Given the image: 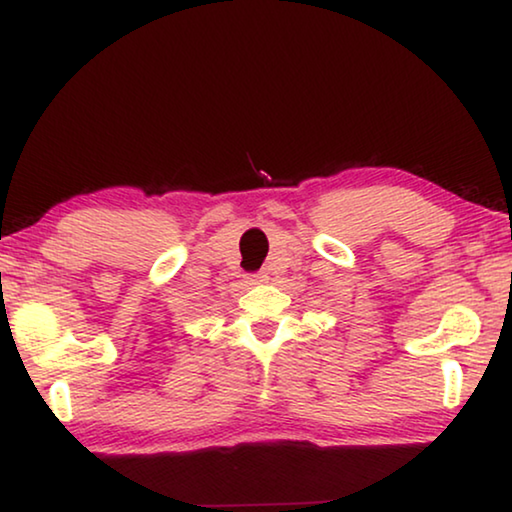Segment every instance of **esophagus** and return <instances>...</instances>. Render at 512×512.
Returning a JSON list of instances; mask_svg holds the SVG:
<instances>
[{"mask_svg":"<svg viewBox=\"0 0 512 512\" xmlns=\"http://www.w3.org/2000/svg\"><path fill=\"white\" fill-rule=\"evenodd\" d=\"M251 284H263V281H268V272H256V274H249L247 277Z\"/></svg>","mask_w":512,"mask_h":512,"instance_id":"obj_1","label":"esophagus"}]
</instances>
